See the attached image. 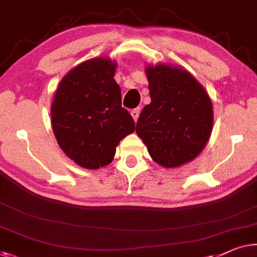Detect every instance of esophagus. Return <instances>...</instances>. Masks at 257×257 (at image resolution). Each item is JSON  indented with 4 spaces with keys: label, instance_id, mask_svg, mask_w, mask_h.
<instances>
[{
    "label": "esophagus",
    "instance_id": "1",
    "mask_svg": "<svg viewBox=\"0 0 257 257\" xmlns=\"http://www.w3.org/2000/svg\"><path fill=\"white\" fill-rule=\"evenodd\" d=\"M139 113H140V107H137V109H133L131 111V114L133 117V119H135V121L138 120V118H139Z\"/></svg>",
    "mask_w": 257,
    "mask_h": 257
}]
</instances>
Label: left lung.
I'll list each match as a JSON object with an SVG mask.
<instances>
[{"instance_id": "8db88e82", "label": "left lung", "mask_w": 257, "mask_h": 257, "mask_svg": "<svg viewBox=\"0 0 257 257\" xmlns=\"http://www.w3.org/2000/svg\"><path fill=\"white\" fill-rule=\"evenodd\" d=\"M151 103L141 111L137 135L151 158L165 168L183 166L206 146L213 125L212 102L188 70L147 66Z\"/></svg>"}]
</instances>
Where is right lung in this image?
I'll return each mask as SVG.
<instances>
[{
    "mask_svg": "<svg viewBox=\"0 0 257 257\" xmlns=\"http://www.w3.org/2000/svg\"><path fill=\"white\" fill-rule=\"evenodd\" d=\"M117 64L94 58L69 70L60 81L51 106L54 136L64 153L87 169L109 165L116 147L135 132L136 124L121 106L114 81Z\"/></svg>",
    "mask_w": 257,
    "mask_h": 257,
    "instance_id": "obj_1",
    "label": "right lung"
}]
</instances>
